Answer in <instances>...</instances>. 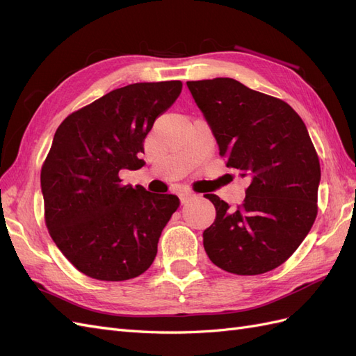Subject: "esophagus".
Segmentation results:
<instances>
[{"label": "esophagus", "mask_w": 356, "mask_h": 356, "mask_svg": "<svg viewBox=\"0 0 356 356\" xmlns=\"http://www.w3.org/2000/svg\"><path fill=\"white\" fill-rule=\"evenodd\" d=\"M195 196L196 195H193V193H190V191H182V193H179V200L182 204H186L190 199H193Z\"/></svg>", "instance_id": "esophagus-1"}]
</instances>
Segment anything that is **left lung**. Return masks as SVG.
Instances as JSON below:
<instances>
[{"instance_id":"left-lung-1","label":"left lung","mask_w":356,"mask_h":356,"mask_svg":"<svg viewBox=\"0 0 356 356\" xmlns=\"http://www.w3.org/2000/svg\"><path fill=\"white\" fill-rule=\"evenodd\" d=\"M225 165L250 177L242 207L207 195L217 217L203 232L209 260L225 272L273 270L305 241L318 213L319 159L291 106L234 79L187 81Z\"/></svg>"}]
</instances>
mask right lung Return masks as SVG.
Segmentation results:
<instances>
[{"instance_id": "add662e5", "label": "right lung", "mask_w": 356, "mask_h": 356, "mask_svg": "<svg viewBox=\"0 0 356 356\" xmlns=\"http://www.w3.org/2000/svg\"><path fill=\"white\" fill-rule=\"evenodd\" d=\"M182 83H135L70 114L41 168L51 239L70 263L99 281H127L153 264L175 195L123 184L143 168L144 139L181 93Z\"/></svg>"}]
</instances>
